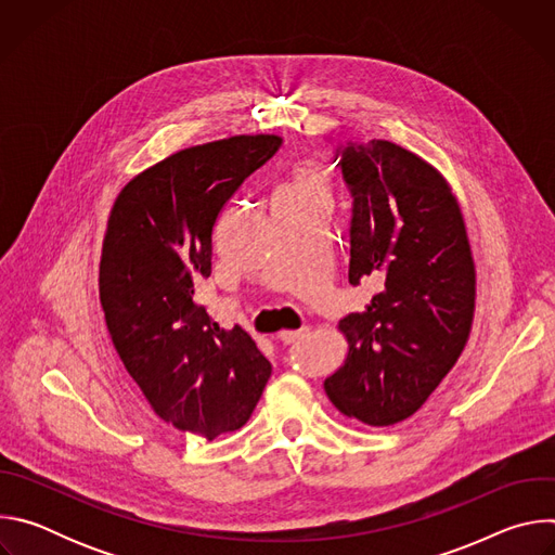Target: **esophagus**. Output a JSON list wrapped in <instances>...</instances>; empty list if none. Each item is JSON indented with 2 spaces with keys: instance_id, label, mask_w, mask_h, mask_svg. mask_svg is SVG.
Wrapping results in <instances>:
<instances>
[{
  "instance_id": "obj_1",
  "label": "esophagus",
  "mask_w": 555,
  "mask_h": 555,
  "mask_svg": "<svg viewBox=\"0 0 555 555\" xmlns=\"http://www.w3.org/2000/svg\"><path fill=\"white\" fill-rule=\"evenodd\" d=\"M307 336V330H298V332H281L279 334V340L283 343V345H294V343H298V340H302Z\"/></svg>"
}]
</instances>
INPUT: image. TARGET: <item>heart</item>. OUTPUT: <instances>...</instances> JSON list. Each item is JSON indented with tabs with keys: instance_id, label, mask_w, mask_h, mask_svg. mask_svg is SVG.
Returning <instances> with one entry per match:
<instances>
[{
	"instance_id": "heart-1",
	"label": "heart",
	"mask_w": 555,
	"mask_h": 555,
	"mask_svg": "<svg viewBox=\"0 0 555 555\" xmlns=\"http://www.w3.org/2000/svg\"><path fill=\"white\" fill-rule=\"evenodd\" d=\"M330 195V176L323 167L302 163L292 169L287 182L279 189L276 199L281 202H309L325 199Z\"/></svg>"
}]
</instances>
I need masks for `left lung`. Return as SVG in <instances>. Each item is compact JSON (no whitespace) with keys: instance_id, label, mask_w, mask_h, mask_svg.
<instances>
[{"instance_id":"left-lung-1","label":"left lung","mask_w":555,"mask_h":555,"mask_svg":"<svg viewBox=\"0 0 555 555\" xmlns=\"http://www.w3.org/2000/svg\"><path fill=\"white\" fill-rule=\"evenodd\" d=\"M334 163L353 199L349 283L375 294L340 321L349 353L325 390L340 413L392 426L422 409L467 343L474 261L456 197L420 155L347 140Z\"/></svg>"}]
</instances>
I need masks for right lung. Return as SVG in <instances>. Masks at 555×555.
Listing matches in <instances>:
<instances>
[{
    "label": "right lung",
    "mask_w": 555,
    "mask_h": 555,
    "mask_svg": "<svg viewBox=\"0 0 555 555\" xmlns=\"http://www.w3.org/2000/svg\"><path fill=\"white\" fill-rule=\"evenodd\" d=\"M281 144L261 133L178 151L135 176L107 221L99 292L112 343L155 415L208 441L250 420L272 364L240 325L221 330L197 289L219 212Z\"/></svg>",
    "instance_id": "1"
}]
</instances>
